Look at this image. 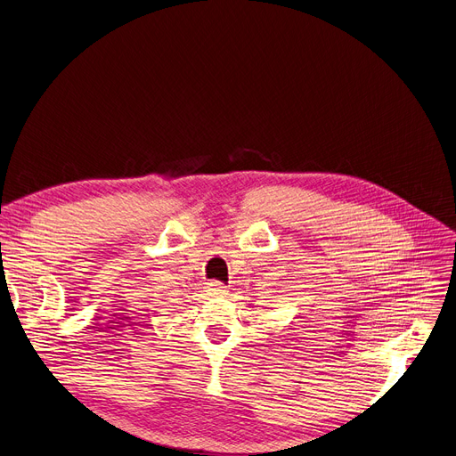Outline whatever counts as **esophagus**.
<instances>
[{
	"instance_id": "esophagus-1",
	"label": "esophagus",
	"mask_w": 456,
	"mask_h": 456,
	"mask_svg": "<svg viewBox=\"0 0 456 456\" xmlns=\"http://www.w3.org/2000/svg\"><path fill=\"white\" fill-rule=\"evenodd\" d=\"M209 293L211 295H225L227 293V287L222 283V281H211L209 283Z\"/></svg>"
}]
</instances>
